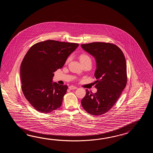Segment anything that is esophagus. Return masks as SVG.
Masks as SVG:
<instances>
[{"label":"esophagus","mask_w":153,"mask_h":153,"mask_svg":"<svg viewBox=\"0 0 153 153\" xmlns=\"http://www.w3.org/2000/svg\"><path fill=\"white\" fill-rule=\"evenodd\" d=\"M69 88L70 90H74V89L77 88L75 87L74 86H69Z\"/></svg>","instance_id":"obj_1"}]
</instances>
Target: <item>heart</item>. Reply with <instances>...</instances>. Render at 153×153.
Instances as JSON below:
<instances>
[{"mask_svg": "<svg viewBox=\"0 0 153 153\" xmlns=\"http://www.w3.org/2000/svg\"><path fill=\"white\" fill-rule=\"evenodd\" d=\"M79 59H80V61L81 63H84V62L88 61H91L90 57L88 55H87V54H86V53H82V54H81L80 56H79ZM69 61V58L67 59L66 62H68Z\"/></svg>", "mask_w": 153, "mask_h": 153, "instance_id": "obj_1", "label": "heart"}]
</instances>
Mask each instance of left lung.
<instances>
[{"label":"left lung","instance_id":"left-lung-1","mask_svg":"<svg viewBox=\"0 0 153 153\" xmlns=\"http://www.w3.org/2000/svg\"><path fill=\"white\" fill-rule=\"evenodd\" d=\"M81 46L96 59L95 88L97 89L95 94L87 89L81 104L88 113L102 115L113 107L126 87V59L121 50L111 43L91 42Z\"/></svg>","mask_w":153,"mask_h":153}]
</instances>
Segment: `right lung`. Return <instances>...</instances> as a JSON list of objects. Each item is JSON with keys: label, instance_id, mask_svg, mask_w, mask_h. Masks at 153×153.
I'll use <instances>...</instances> for the list:
<instances>
[{"label": "right lung", "instance_id": "right-lung-1", "mask_svg": "<svg viewBox=\"0 0 153 153\" xmlns=\"http://www.w3.org/2000/svg\"><path fill=\"white\" fill-rule=\"evenodd\" d=\"M78 43L48 40L36 43L24 57L20 67L22 90L38 111L48 113L61 106L67 85L52 82L54 72L62 68Z\"/></svg>", "mask_w": 153, "mask_h": 153}]
</instances>
